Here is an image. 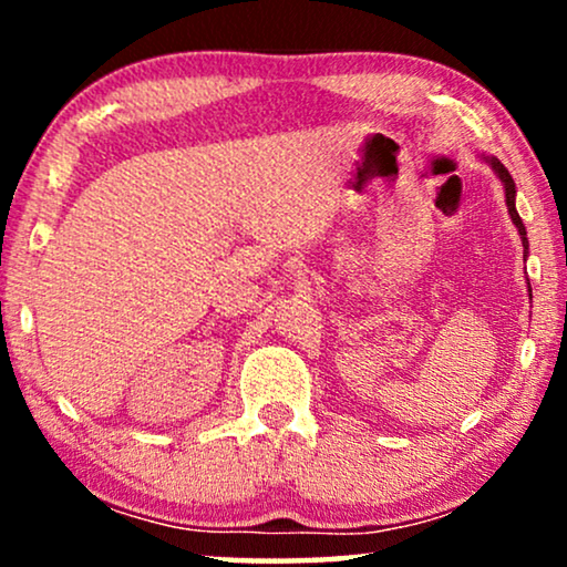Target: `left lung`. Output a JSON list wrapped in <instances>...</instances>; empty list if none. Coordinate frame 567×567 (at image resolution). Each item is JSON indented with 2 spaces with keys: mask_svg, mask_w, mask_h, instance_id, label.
<instances>
[{
  "mask_svg": "<svg viewBox=\"0 0 567 567\" xmlns=\"http://www.w3.org/2000/svg\"><path fill=\"white\" fill-rule=\"evenodd\" d=\"M487 162H491V167L495 169V175L501 177V183H503V188H506V206H508V214H511V221L516 224V229H518V235H522V245H524V250H529V239H526V227H524V221H522V216H518V212H516V183H514V177H511V173L506 167L501 165L498 159L495 157H485Z\"/></svg>",
  "mask_w": 567,
  "mask_h": 567,
  "instance_id": "1",
  "label": "left lung"
}]
</instances>
